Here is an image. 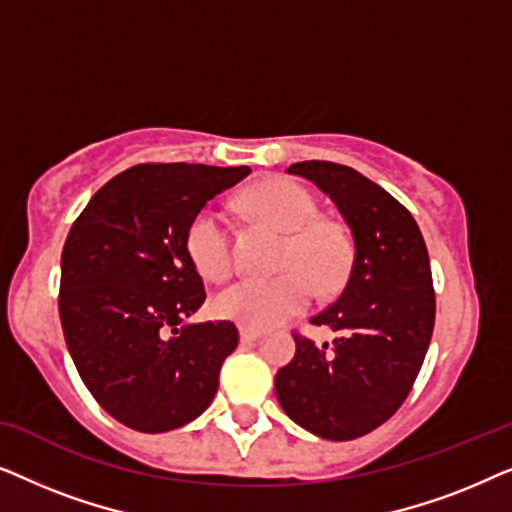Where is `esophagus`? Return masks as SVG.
I'll use <instances>...</instances> for the list:
<instances>
[{
    "mask_svg": "<svg viewBox=\"0 0 512 512\" xmlns=\"http://www.w3.org/2000/svg\"><path fill=\"white\" fill-rule=\"evenodd\" d=\"M263 335L261 328H249V326H242L240 328V340L242 342H254Z\"/></svg>",
    "mask_w": 512,
    "mask_h": 512,
    "instance_id": "34e87169",
    "label": "esophagus"
}]
</instances>
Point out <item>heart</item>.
Wrapping results in <instances>:
<instances>
[{
    "label": "heart",
    "instance_id": "1",
    "mask_svg": "<svg viewBox=\"0 0 512 512\" xmlns=\"http://www.w3.org/2000/svg\"><path fill=\"white\" fill-rule=\"evenodd\" d=\"M256 216L289 233L282 268L275 277H244L214 300L223 319L249 328H270L296 317L317 296L340 291L352 265V249L342 230L319 221V202L293 179H265L244 195ZM186 254L207 279H226L233 270L228 223L221 209L202 207L186 226Z\"/></svg>",
    "mask_w": 512,
    "mask_h": 512
}]
</instances>
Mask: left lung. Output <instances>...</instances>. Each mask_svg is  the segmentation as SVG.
I'll use <instances>...</instances> for the list:
<instances>
[{
  "mask_svg": "<svg viewBox=\"0 0 512 512\" xmlns=\"http://www.w3.org/2000/svg\"><path fill=\"white\" fill-rule=\"evenodd\" d=\"M338 205L354 237L345 289L310 324L335 333L317 342L296 333V356L277 370V401L293 422L326 440H354L387 422L408 398L436 321L429 251L412 214L347 165H291Z\"/></svg>",
  "mask_w": 512,
  "mask_h": 512,
  "instance_id": "left-lung-1",
  "label": "left lung"
}]
</instances>
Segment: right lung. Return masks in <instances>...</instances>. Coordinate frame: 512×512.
Returning <instances> with one entry per match:
<instances>
[{
  "instance_id": "obj_1",
  "label": "right lung",
  "mask_w": 512,
  "mask_h": 512,
  "mask_svg": "<svg viewBox=\"0 0 512 512\" xmlns=\"http://www.w3.org/2000/svg\"><path fill=\"white\" fill-rule=\"evenodd\" d=\"M251 170L142 163L97 191L62 249L60 321L83 384L111 417L142 433L179 429L219 389L235 324H184L205 303L186 226Z\"/></svg>"
}]
</instances>
